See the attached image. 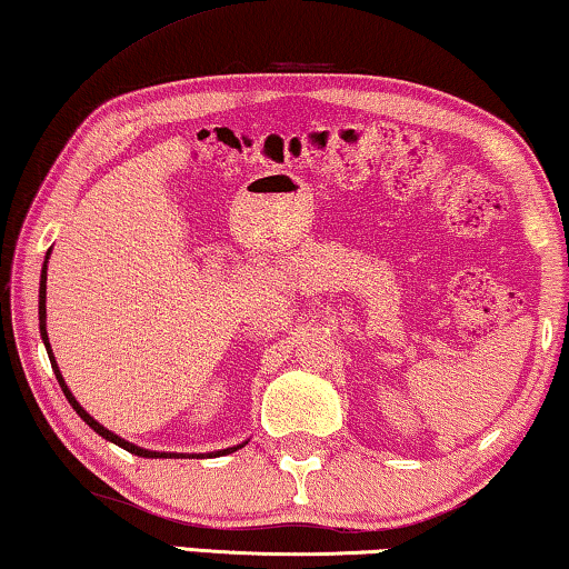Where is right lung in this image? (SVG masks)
I'll return each instance as SVG.
<instances>
[{
    "label": "right lung",
    "mask_w": 569,
    "mask_h": 569,
    "mask_svg": "<svg viewBox=\"0 0 569 569\" xmlns=\"http://www.w3.org/2000/svg\"><path fill=\"white\" fill-rule=\"evenodd\" d=\"M48 256H50V250H48ZM48 256H46V266H42V273H40V335H42V342H46V350H48V358H50V366H53V370H56V378H58V383H61V388H63V396L68 398V403L73 406L76 409V413H79V417L89 423L91 429L97 431V435H101L104 439H109V442H114V445H120L122 449H127V452H132V455H138V457H186V455H176V452H150V449H142V447H138V445H130V442H124L122 437H117V435H112V431L109 429H104L101 427L99 421H94L89 417L87 411L81 409V403L76 401L73 398V393L68 391V386H66V380H63V376H61V370H58V366H56V360H53V350H50V342H48V332H46V273H48ZM242 447V445H240ZM240 447H230V449H222V452H211L214 457H219V455H230V452H234V449H240ZM193 457V455H191ZM199 457V455H197Z\"/></svg>",
    "instance_id": "add662e5"
}]
</instances>
